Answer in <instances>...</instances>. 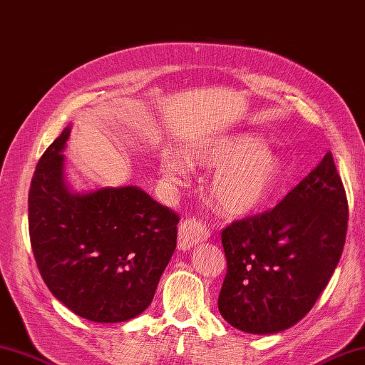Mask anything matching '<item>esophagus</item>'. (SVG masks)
Listing matches in <instances>:
<instances>
[{
    "label": "esophagus",
    "mask_w": 365,
    "mask_h": 365,
    "mask_svg": "<svg viewBox=\"0 0 365 365\" xmlns=\"http://www.w3.org/2000/svg\"><path fill=\"white\" fill-rule=\"evenodd\" d=\"M210 237V230L200 219H185L180 225V236H178V247L180 250H189L193 245L206 241Z\"/></svg>",
    "instance_id": "esophagus-1"
}]
</instances>
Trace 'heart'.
<instances>
[{"label": "heart", "mask_w": 365, "mask_h": 365, "mask_svg": "<svg viewBox=\"0 0 365 365\" xmlns=\"http://www.w3.org/2000/svg\"><path fill=\"white\" fill-rule=\"evenodd\" d=\"M189 159L200 167L215 168L211 193L222 211L235 215L262 207L276 192L282 163L262 141L245 133L224 135L192 148ZM160 172L170 185H180L192 175V163L180 153L160 158Z\"/></svg>", "instance_id": "1"}]
</instances>
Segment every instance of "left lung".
I'll return each instance as SVG.
<instances>
[{
	"instance_id": "1",
	"label": "left lung",
	"mask_w": 365,
	"mask_h": 365,
	"mask_svg": "<svg viewBox=\"0 0 365 365\" xmlns=\"http://www.w3.org/2000/svg\"><path fill=\"white\" fill-rule=\"evenodd\" d=\"M346 227V193L329 151L277 206L222 230L220 315L250 334L292 328L328 285Z\"/></svg>"
}]
</instances>
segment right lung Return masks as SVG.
<instances>
[{"mask_svg": "<svg viewBox=\"0 0 365 365\" xmlns=\"http://www.w3.org/2000/svg\"><path fill=\"white\" fill-rule=\"evenodd\" d=\"M66 128L34 170L28 197L37 267L58 301L96 323H121L150 306L172 258L180 215L125 187L72 193L64 181Z\"/></svg>", "mask_w": 365, "mask_h": 365, "instance_id": "obj_1", "label": "right lung"}]
</instances>
